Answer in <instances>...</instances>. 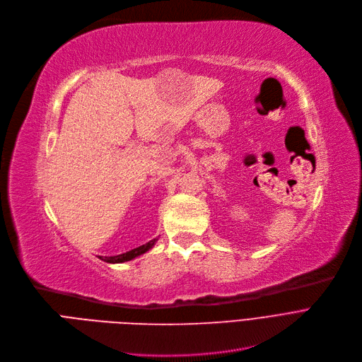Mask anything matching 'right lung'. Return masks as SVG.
<instances>
[{"label": "right lung", "mask_w": 362, "mask_h": 362, "mask_svg": "<svg viewBox=\"0 0 362 362\" xmlns=\"http://www.w3.org/2000/svg\"><path fill=\"white\" fill-rule=\"evenodd\" d=\"M159 238H153L150 240L148 243L140 246V247H135L129 252H125V253H120V255H116V256H100L101 261H105L107 264H122V262H128V261H132L135 259V257H139L141 255H144L146 252H148L154 245H156Z\"/></svg>", "instance_id": "1"}]
</instances>
